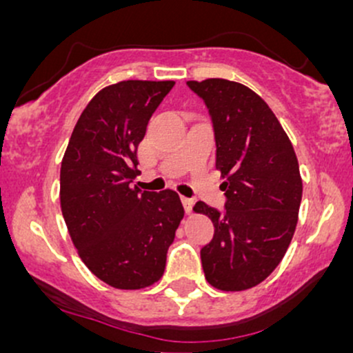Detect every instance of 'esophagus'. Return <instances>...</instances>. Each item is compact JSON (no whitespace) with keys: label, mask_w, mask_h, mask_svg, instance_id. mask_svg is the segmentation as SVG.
Masks as SVG:
<instances>
[{"label":"esophagus","mask_w":353,"mask_h":353,"mask_svg":"<svg viewBox=\"0 0 353 353\" xmlns=\"http://www.w3.org/2000/svg\"><path fill=\"white\" fill-rule=\"evenodd\" d=\"M181 201H182V205H184V210H185V214H190V212H192V205H194V201H192V199H189V197H184V196L181 197Z\"/></svg>","instance_id":"obj_1"}]
</instances>
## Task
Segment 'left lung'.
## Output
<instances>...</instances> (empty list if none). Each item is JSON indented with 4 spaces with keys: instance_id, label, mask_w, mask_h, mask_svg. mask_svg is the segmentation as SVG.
<instances>
[{
    "instance_id": "left-lung-1",
    "label": "left lung",
    "mask_w": 353,
    "mask_h": 353,
    "mask_svg": "<svg viewBox=\"0 0 353 353\" xmlns=\"http://www.w3.org/2000/svg\"><path fill=\"white\" fill-rule=\"evenodd\" d=\"M188 86L209 109L225 190L222 212L202 201L194 205L214 224L212 241L201 249L202 269L219 290L250 289L274 272L292 241L302 201L297 156L252 89L219 78Z\"/></svg>"
}]
</instances>
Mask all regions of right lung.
<instances>
[{
  "label": "right lung",
  "instance_id": "obj_1",
  "mask_svg": "<svg viewBox=\"0 0 353 353\" xmlns=\"http://www.w3.org/2000/svg\"><path fill=\"white\" fill-rule=\"evenodd\" d=\"M174 81H121L101 89L74 125L61 163V210L81 261L116 289L163 277L184 208L171 189L151 192L139 176L137 145Z\"/></svg>",
  "mask_w": 353,
  "mask_h": 353
}]
</instances>
